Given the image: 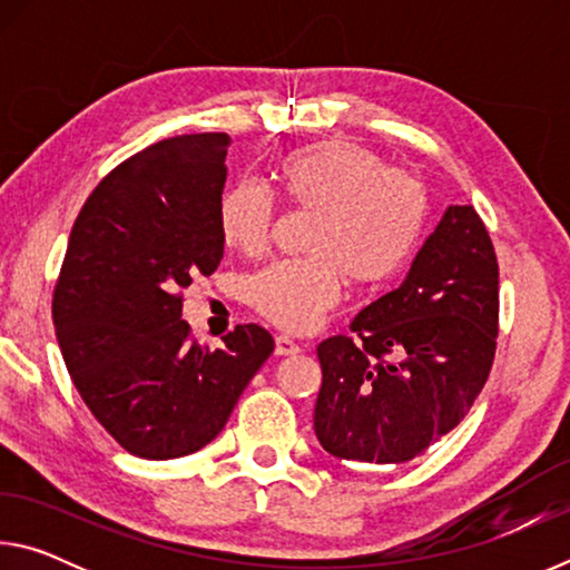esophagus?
I'll return each instance as SVG.
<instances>
[{"label": "esophagus", "instance_id": "1", "mask_svg": "<svg viewBox=\"0 0 570 570\" xmlns=\"http://www.w3.org/2000/svg\"><path fill=\"white\" fill-rule=\"evenodd\" d=\"M302 352V346H298L292 336H286V334H278L276 336V354L278 356H292V354H298Z\"/></svg>", "mask_w": 570, "mask_h": 570}]
</instances>
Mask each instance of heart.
Returning a JSON list of instances; mask_svg holds the SVG:
<instances>
[{
	"mask_svg": "<svg viewBox=\"0 0 570 570\" xmlns=\"http://www.w3.org/2000/svg\"><path fill=\"white\" fill-rule=\"evenodd\" d=\"M276 183L288 204L314 214L312 258L262 268L248 282V302L286 332L314 330L340 302L346 278L362 288L387 284L410 264L428 226L422 183L354 142L324 140L288 153ZM272 218L274 200L254 183H238L220 200V234L246 256L266 248Z\"/></svg>",
	"mask_w": 570,
	"mask_h": 570,
	"instance_id": "1",
	"label": "heart"
}]
</instances>
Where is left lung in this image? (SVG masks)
<instances>
[{
  "label": "left lung",
  "mask_w": 570,
  "mask_h": 570,
  "mask_svg": "<svg viewBox=\"0 0 570 570\" xmlns=\"http://www.w3.org/2000/svg\"><path fill=\"white\" fill-rule=\"evenodd\" d=\"M350 330L316 346V438L340 460L420 458L458 428L493 366L498 258L475 208L448 206L404 282ZM384 353L401 362L384 363Z\"/></svg>",
  "instance_id": "8db88e82"
}]
</instances>
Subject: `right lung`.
I'll return each instance as SVG.
<instances>
[{"mask_svg": "<svg viewBox=\"0 0 570 570\" xmlns=\"http://www.w3.org/2000/svg\"><path fill=\"white\" fill-rule=\"evenodd\" d=\"M226 132L176 135L115 168L77 216L52 320L67 372L105 430L146 460L214 440L274 352L244 324L220 350L190 340L183 288L224 258Z\"/></svg>", "mask_w": 570, "mask_h": 570, "instance_id": "obj_1", "label": "right lung"}]
</instances>
